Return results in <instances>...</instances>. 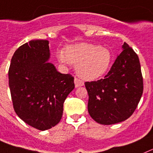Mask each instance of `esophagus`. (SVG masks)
Here are the masks:
<instances>
[{
  "label": "esophagus",
  "mask_w": 153,
  "mask_h": 153,
  "mask_svg": "<svg viewBox=\"0 0 153 153\" xmlns=\"http://www.w3.org/2000/svg\"><path fill=\"white\" fill-rule=\"evenodd\" d=\"M75 87H80V86H82L84 85V82L83 81L80 80L79 78H75Z\"/></svg>",
  "instance_id": "34e87169"
}]
</instances>
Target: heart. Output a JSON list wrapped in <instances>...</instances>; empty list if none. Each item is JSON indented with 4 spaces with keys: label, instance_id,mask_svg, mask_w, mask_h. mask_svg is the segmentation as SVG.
<instances>
[{
    "label": "heart",
    "instance_id": "obj_1",
    "mask_svg": "<svg viewBox=\"0 0 153 153\" xmlns=\"http://www.w3.org/2000/svg\"><path fill=\"white\" fill-rule=\"evenodd\" d=\"M58 58L63 63L75 65L77 74L85 80H93L104 75L112 60L108 49L88 43L68 46L65 53H58Z\"/></svg>",
    "mask_w": 153,
    "mask_h": 153
}]
</instances>
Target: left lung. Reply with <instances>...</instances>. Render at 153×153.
I'll return each instance as SVG.
<instances>
[{"label":"left lung","instance_id":"left-lung-1","mask_svg":"<svg viewBox=\"0 0 153 153\" xmlns=\"http://www.w3.org/2000/svg\"><path fill=\"white\" fill-rule=\"evenodd\" d=\"M110 71L100 80L85 82L90 116L102 125H112L133 114L143 92L137 54L125 42Z\"/></svg>","mask_w":153,"mask_h":153}]
</instances>
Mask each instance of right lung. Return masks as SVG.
Returning a JSON list of instances; mask_svg holds the SVG:
<instances>
[{
    "instance_id": "add662e5",
    "label": "right lung",
    "mask_w": 153,
    "mask_h": 153,
    "mask_svg": "<svg viewBox=\"0 0 153 153\" xmlns=\"http://www.w3.org/2000/svg\"><path fill=\"white\" fill-rule=\"evenodd\" d=\"M47 40H32L14 52L8 71L13 107L20 119L41 131L56 126L63 105L74 89V77L48 63Z\"/></svg>"
}]
</instances>
